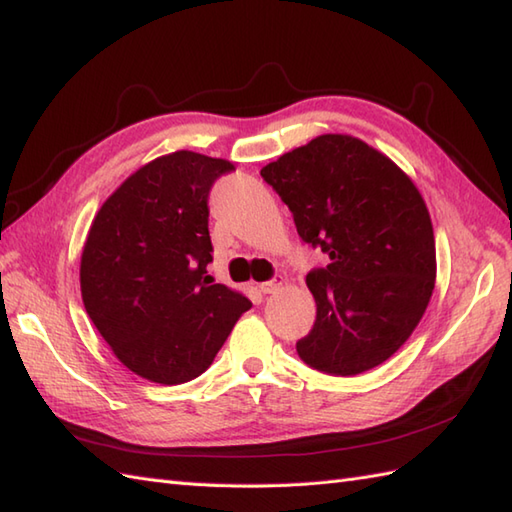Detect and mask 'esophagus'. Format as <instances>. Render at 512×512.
<instances>
[{"label":"esophagus","instance_id":"obj_1","mask_svg":"<svg viewBox=\"0 0 512 512\" xmlns=\"http://www.w3.org/2000/svg\"><path fill=\"white\" fill-rule=\"evenodd\" d=\"M279 288H281V281L279 279H270V281L259 283V290L264 292V294H275Z\"/></svg>","mask_w":512,"mask_h":512}]
</instances>
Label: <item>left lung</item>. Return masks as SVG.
Instances as JSON below:
<instances>
[{"mask_svg": "<svg viewBox=\"0 0 512 512\" xmlns=\"http://www.w3.org/2000/svg\"><path fill=\"white\" fill-rule=\"evenodd\" d=\"M301 240L329 264L307 272L316 299L299 358L327 375L386 362L425 312L436 279L432 220L410 178L349 135H320L261 168Z\"/></svg>", "mask_w": 512, "mask_h": 512, "instance_id": "8db88e82", "label": "left lung"}]
</instances>
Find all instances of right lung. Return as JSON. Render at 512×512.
Instances as JSON below:
<instances>
[{
  "instance_id": "1",
  "label": "right lung",
  "mask_w": 512,
  "mask_h": 512,
  "mask_svg": "<svg viewBox=\"0 0 512 512\" xmlns=\"http://www.w3.org/2000/svg\"><path fill=\"white\" fill-rule=\"evenodd\" d=\"M233 163L178 150L104 202L80 261L82 303L130 371L157 384L205 373L251 301L213 283L209 194Z\"/></svg>"
}]
</instances>
